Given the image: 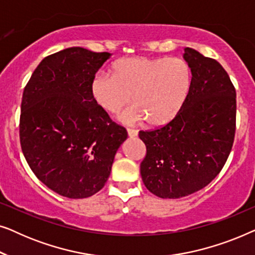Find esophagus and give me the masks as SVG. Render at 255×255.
<instances>
[{"label": "esophagus", "instance_id": "34e87169", "mask_svg": "<svg viewBox=\"0 0 255 255\" xmlns=\"http://www.w3.org/2000/svg\"><path fill=\"white\" fill-rule=\"evenodd\" d=\"M127 131H128V137H130V138H134V137H137V135H138V131L133 130V128H128Z\"/></svg>", "mask_w": 255, "mask_h": 255}]
</instances>
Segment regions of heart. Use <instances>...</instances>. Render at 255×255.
<instances>
[{
	"label": "heart",
	"instance_id": "obj_1",
	"mask_svg": "<svg viewBox=\"0 0 255 255\" xmlns=\"http://www.w3.org/2000/svg\"><path fill=\"white\" fill-rule=\"evenodd\" d=\"M191 85V71L181 58L130 57L113 65V74L99 73L90 82V94L99 106L120 115V121L135 124L148 121L161 127L173 121L182 109Z\"/></svg>",
	"mask_w": 255,
	"mask_h": 255
}]
</instances>
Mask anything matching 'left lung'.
<instances>
[{
	"label": "left lung",
	"instance_id": "left-lung-1",
	"mask_svg": "<svg viewBox=\"0 0 255 255\" xmlns=\"http://www.w3.org/2000/svg\"><path fill=\"white\" fill-rule=\"evenodd\" d=\"M191 85L179 115L165 127L140 131L146 156L140 174L146 188L161 198L196 193L218 175L236 132V89L218 61L186 47Z\"/></svg>",
	"mask_w": 255,
	"mask_h": 255
}]
</instances>
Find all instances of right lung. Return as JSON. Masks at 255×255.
<instances>
[{
  "label": "right lung",
  "instance_id": "1",
  "mask_svg": "<svg viewBox=\"0 0 255 255\" xmlns=\"http://www.w3.org/2000/svg\"><path fill=\"white\" fill-rule=\"evenodd\" d=\"M111 53L69 47L41 60L24 88L19 138L30 168L68 198L93 196L106 184L128 132L90 94Z\"/></svg>",
  "mask_w": 255,
  "mask_h": 255
}]
</instances>
